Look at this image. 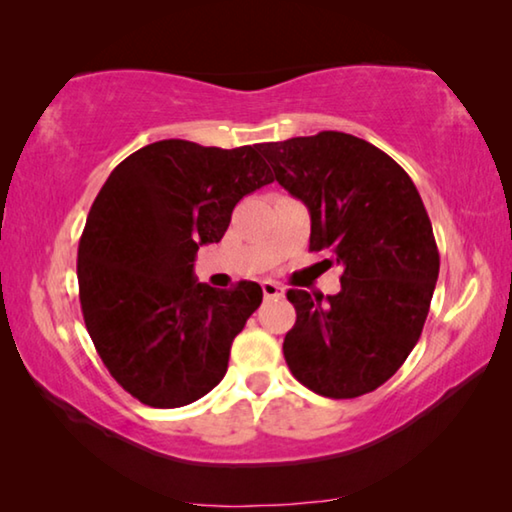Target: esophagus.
Segmentation results:
<instances>
[{"instance_id":"34e87169","label":"esophagus","mask_w":512,"mask_h":512,"mask_svg":"<svg viewBox=\"0 0 512 512\" xmlns=\"http://www.w3.org/2000/svg\"><path fill=\"white\" fill-rule=\"evenodd\" d=\"M262 292H264L266 299H280V296L285 294V287H282L280 282H276V280H264L262 282Z\"/></svg>"}]
</instances>
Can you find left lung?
Listing matches in <instances>:
<instances>
[{
  "label": "left lung",
  "mask_w": 512,
  "mask_h": 512,
  "mask_svg": "<svg viewBox=\"0 0 512 512\" xmlns=\"http://www.w3.org/2000/svg\"><path fill=\"white\" fill-rule=\"evenodd\" d=\"M276 181L310 211V250L342 266L333 296L289 289L296 324L282 352L324 398L375 391L421 338L439 250L421 195L395 160L361 137L322 131L257 147Z\"/></svg>",
  "instance_id": "obj_1"
}]
</instances>
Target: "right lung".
<instances>
[{"label":"right lung","instance_id":"right-lung-1","mask_svg":"<svg viewBox=\"0 0 512 512\" xmlns=\"http://www.w3.org/2000/svg\"><path fill=\"white\" fill-rule=\"evenodd\" d=\"M271 181L257 147L160 140L121 160L96 195L78 248L82 315L105 368L142 404L183 407L225 377L262 287L197 282L195 255Z\"/></svg>","mask_w":512,"mask_h":512}]
</instances>
